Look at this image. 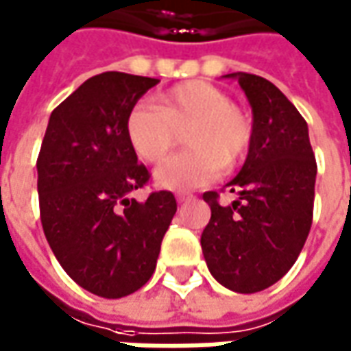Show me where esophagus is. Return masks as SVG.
Segmentation results:
<instances>
[{
    "instance_id": "obj_1",
    "label": "esophagus",
    "mask_w": 351,
    "mask_h": 351,
    "mask_svg": "<svg viewBox=\"0 0 351 351\" xmlns=\"http://www.w3.org/2000/svg\"><path fill=\"white\" fill-rule=\"evenodd\" d=\"M188 199H192V194H188V192H178V194H176V202H178V204L188 202Z\"/></svg>"
}]
</instances>
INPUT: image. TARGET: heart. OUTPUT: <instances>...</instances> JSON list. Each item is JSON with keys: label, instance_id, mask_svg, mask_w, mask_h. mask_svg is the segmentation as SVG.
Listing matches in <instances>:
<instances>
[{"label": "heart", "instance_id": "heart-1", "mask_svg": "<svg viewBox=\"0 0 351 351\" xmlns=\"http://www.w3.org/2000/svg\"><path fill=\"white\" fill-rule=\"evenodd\" d=\"M159 106L138 104L126 117L128 142L145 163H159L186 133V149L156 171L169 190L213 182L221 169L242 163L254 142V121L223 88L204 80L182 82L159 95Z\"/></svg>", "mask_w": 351, "mask_h": 351}]
</instances>
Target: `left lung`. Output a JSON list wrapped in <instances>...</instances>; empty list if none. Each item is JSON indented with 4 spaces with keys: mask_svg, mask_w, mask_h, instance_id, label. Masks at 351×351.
I'll use <instances>...</instances> for the list:
<instances>
[{
    "mask_svg": "<svg viewBox=\"0 0 351 351\" xmlns=\"http://www.w3.org/2000/svg\"><path fill=\"white\" fill-rule=\"evenodd\" d=\"M254 111V142L226 184L232 206L206 192L211 219L202 250L211 275L238 294L261 292L290 271L306 244L315 199L317 161L307 123L273 82L232 73ZM225 190V188H223Z\"/></svg>",
    "mask_w": 351,
    "mask_h": 351,
    "instance_id": "8db88e82",
    "label": "left lung"
}]
</instances>
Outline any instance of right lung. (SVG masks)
<instances>
[{
    "label": "right lung",
    "mask_w": 351,
    "mask_h": 351,
    "mask_svg": "<svg viewBox=\"0 0 351 351\" xmlns=\"http://www.w3.org/2000/svg\"><path fill=\"white\" fill-rule=\"evenodd\" d=\"M159 80L101 73L53 109L38 167L40 219L57 261L76 285L123 298L152 278L176 213L173 192L136 202L149 182L126 136V117Z\"/></svg>",
    "instance_id": "right-lung-1"
}]
</instances>
